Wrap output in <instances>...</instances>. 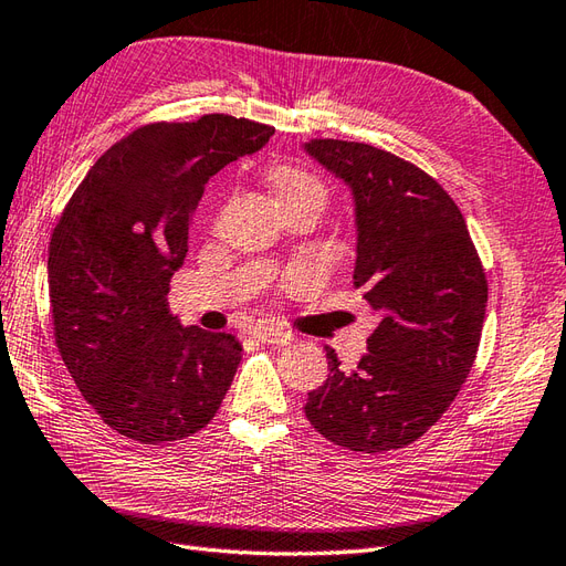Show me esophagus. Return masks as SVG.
<instances>
[{
	"instance_id": "1",
	"label": "esophagus",
	"mask_w": 566,
	"mask_h": 566,
	"mask_svg": "<svg viewBox=\"0 0 566 566\" xmlns=\"http://www.w3.org/2000/svg\"><path fill=\"white\" fill-rule=\"evenodd\" d=\"M255 337L260 342L272 344V346H286L294 342V335H289V332H282V329H272V327H258Z\"/></svg>"
}]
</instances>
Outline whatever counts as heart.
Segmentation results:
<instances>
[{"instance_id": "1", "label": "heart", "mask_w": 566, "mask_h": 566, "mask_svg": "<svg viewBox=\"0 0 566 566\" xmlns=\"http://www.w3.org/2000/svg\"><path fill=\"white\" fill-rule=\"evenodd\" d=\"M268 181L274 198L280 202V208L301 206V202H315V206H323L325 200L323 184L306 169L294 167V165H280L270 169Z\"/></svg>"}]
</instances>
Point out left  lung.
I'll return each mask as SVG.
<instances>
[{
	"mask_svg": "<svg viewBox=\"0 0 566 566\" xmlns=\"http://www.w3.org/2000/svg\"><path fill=\"white\" fill-rule=\"evenodd\" d=\"M306 153L352 188L354 286L380 313L368 354L308 392L306 418L352 452L407 447L440 421L467 382L488 282L457 202L423 169L368 143L308 140Z\"/></svg>",
	"mask_w": 566,
	"mask_h": 566,
	"instance_id": "8db88e82",
	"label": "left lung"
}]
</instances>
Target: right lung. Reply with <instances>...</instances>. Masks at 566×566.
I'll list each match as a JSON object with an SVG mask.
<instances>
[{
	"label": "right lung",
	"mask_w": 566,
	"mask_h": 566,
	"mask_svg": "<svg viewBox=\"0 0 566 566\" xmlns=\"http://www.w3.org/2000/svg\"><path fill=\"white\" fill-rule=\"evenodd\" d=\"M272 134L229 114L140 126L91 167L52 231L56 346L85 401L124 438H188L234 380V335L184 327L167 292L208 179Z\"/></svg>",
	"instance_id": "1"
}]
</instances>
